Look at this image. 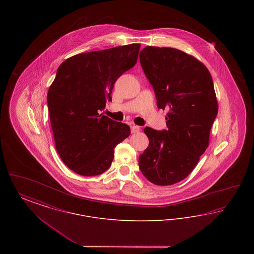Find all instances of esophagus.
I'll return each instance as SVG.
<instances>
[{
	"label": "esophagus",
	"mask_w": 254,
	"mask_h": 254,
	"mask_svg": "<svg viewBox=\"0 0 254 254\" xmlns=\"http://www.w3.org/2000/svg\"><path fill=\"white\" fill-rule=\"evenodd\" d=\"M140 131V127H138V126H135V125H133L131 126V132L132 133H137Z\"/></svg>",
	"instance_id": "34e87169"
}]
</instances>
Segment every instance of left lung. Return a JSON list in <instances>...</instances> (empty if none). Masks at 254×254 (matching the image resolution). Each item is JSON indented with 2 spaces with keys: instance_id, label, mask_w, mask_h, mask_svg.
I'll list each match as a JSON object with an SVG mask.
<instances>
[{
  "instance_id": "obj_1",
  "label": "left lung",
  "mask_w": 254,
  "mask_h": 254,
  "mask_svg": "<svg viewBox=\"0 0 254 254\" xmlns=\"http://www.w3.org/2000/svg\"><path fill=\"white\" fill-rule=\"evenodd\" d=\"M140 63L158 108L169 112L168 129H144L149 145L139 156V168L154 185H173L193 170L208 146L218 112L213 81L204 64L179 49L145 47Z\"/></svg>"
}]
</instances>
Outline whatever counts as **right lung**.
Masks as SVG:
<instances>
[{
  "mask_svg": "<svg viewBox=\"0 0 254 254\" xmlns=\"http://www.w3.org/2000/svg\"><path fill=\"white\" fill-rule=\"evenodd\" d=\"M140 44L77 54L64 61L48 92L55 146L68 169L95 176L109 169L115 146L130 134L127 125L101 111L113 85L137 63Z\"/></svg>",
  "mask_w": 254,
  "mask_h": 254,
  "instance_id": "right-lung-1",
  "label": "right lung"
}]
</instances>
